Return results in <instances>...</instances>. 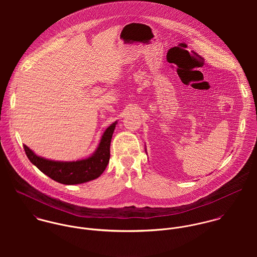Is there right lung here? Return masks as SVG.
<instances>
[{
	"mask_svg": "<svg viewBox=\"0 0 257 257\" xmlns=\"http://www.w3.org/2000/svg\"><path fill=\"white\" fill-rule=\"evenodd\" d=\"M115 123L116 121L105 131L96 152L83 160L52 161L37 156L27 146H24V148L30 161L54 181L66 185L85 183L98 178L106 169L110 160V141Z\"/></svg>",
	"mask_w": 257,
	"mask_h": 257,
	"instance_id": "obj_1",
	"label": "right lung"
}]
</instances>
